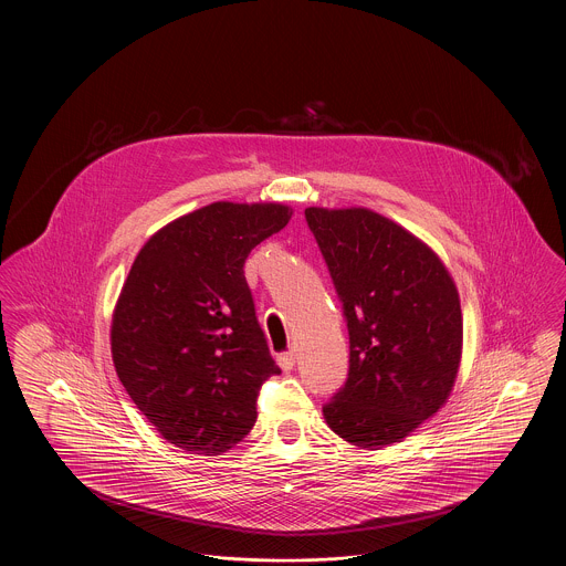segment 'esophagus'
I'll return each mask as SVG.
<instances>
[{"label":"esophagus","instance_id":"obj_1","mask_svg":"<svg viewBox=\"0 0 566 566\" xmlns=\"http://www.w3.org/2000/svg\"><path fill=\"white\" fill-rule=\"evenodd\" d=\"M295 359H297V357H295V350H293V348L277 355V364H280V368H282L284 373H289V370L295 368Z\"/></svg>","mask_w":566,"mask_h":566}]
</instances>
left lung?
<instances>
[{
  "instance_id": "obj_1",
  "label": "left lung",
  "mask_w": 566,
  "mask_h": 566,
  "mask_svg": "<svg viewBox=\"0 0 566 566\" xmlns=\"http://www.w3.org/2000/svg\"><path fill=\"white\" fill-rule=\"evenodd\" d=\"M348 329L347 384L323 407L336 436L386 448L448 400L463 348L457 286L436 252L370 209H305Z\"/></svg>"
}]
</instances>
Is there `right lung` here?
<instances>
[{
    "label": "right lung",
    "mask_w": 566,
    "mask_h": 566,
    "mask_svg": "<svg viewBox=\"0 0 566 566\" xmlns=\"http://www.w3.org/2000/svg\"><path fill=\"white\" fill-rule=\"evenodd\" d=\"M293 209L213 202L157 230L130 264L112 318V357L130 400L164 439L216 457L256 422L280 375L243 264Z\"/></svg>",
    "instance_id": "right-lung-1"
}]
</instances>
